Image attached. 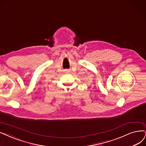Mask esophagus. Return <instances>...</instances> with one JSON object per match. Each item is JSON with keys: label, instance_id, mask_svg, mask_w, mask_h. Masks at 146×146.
<instances>
[{"label": "esophagus", "instance_id": "obj_1", "mask_svg": "<svg viewBox=\"0 0 146 146\" xmlns=\"http://www.w3.org/2000/svg\"><path fill=\"white\" fill-rule=\"evenodd\" d=\"M66 72H67V73H68V70H66Z\"/></svg>", "mask_w": 146, "mask_h": 146}]
</instances>
